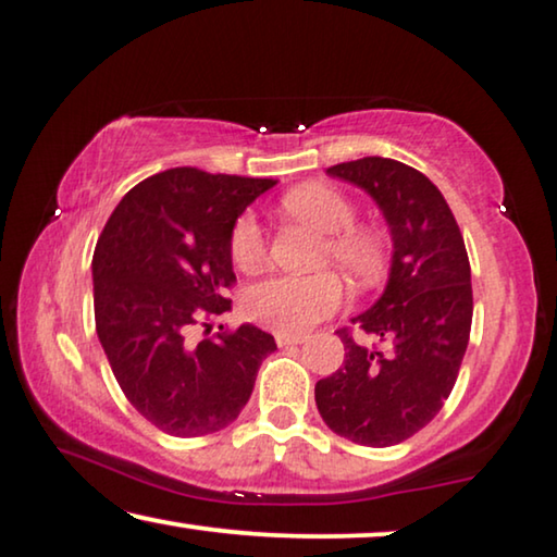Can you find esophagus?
<instances>
[{"instance_id": "34e87169", "label": "esophagus", "mask_w": 557, "mask_h": 557, "mask_svg": "<svg viewBox=\"0 0 557 557\" xmlns=\"http://www.w3.org/2000/svg\"><path fill=\"white\" fill-rule=\"evenodd\" d=\"M304 342H306V336L284 334V332H278V334H276V344H278V346H288V344H304Z\"/></svg>"}]
</instances>
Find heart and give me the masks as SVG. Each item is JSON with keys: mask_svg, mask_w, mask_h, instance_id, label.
Returning a JSON list of instances; mask_svg holds the SVG:
<instances>
[{"mask_svg": "<svg viewBox=\"0 0 557 557\" xmlns=\"http://www.w3.org/2000/svg\"><path fill=\"white\" fill-rule=\"evenodd\" d=\"M296 219L329 233L324 261L357 281L372 284L384 269V244L374 231L359 228L357 208L344 193L329 185H301L284 198ZM231 259L238 269L253 271L265 259V233L253 213L238 215L231 231ZM344 286L334 273L313 276H271L246 294V313L259 324L284 334H304L342 306Z\"/></svg>", "mask_w": 557, "mask_h": 557, "instance_id": "1", "label": "heart"}]
</instances>
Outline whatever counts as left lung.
<instances>
[{"mask_svg": "<svg viewBox=\"0 0 557 557\" xmlns=\"http://www.w3.org/2000/svg\"><path fill=\"white\" fill-rule=\"evenodd\" d=\"M326 173L376 200L394 253L384 294L351 319L384 349L338 329L344 364L313 394L338 437L392 447L430 424L457 382L472 326L470 259L445 196L424 173L376 156Z\"/></svg>", "mask_w": 557, "mask_h": 557, "instance_id": "left-lung-1", "label": "left lung"}]
</instances>
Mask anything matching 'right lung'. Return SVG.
<instances>
[{
	"label": "right lung",
	"mask_w": 557,
	"mask_h": 557,
	"mask_svg": "<svg viewBox=\"0 0 557 557\" xmlns=\"http://www.w3.org/2000/svg\"><path fill=\"white\" fill-rule=\"evenodd\" d=\"M273 178L171 168L125 193L92 256L95 329L120 389L171 437L228 426L251 397L271 334L244 324L208 336L231 311V231ZM206 327L196 343L191 329Z\"/></svg>",
	"instance_id": "add662e5"
}]
</instances>
